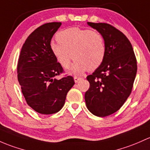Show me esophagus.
<instances>
[{
    "label": "esophagus",
    "instance_id": "obj_1",
    "mask_svg": "<svg viewBox=\"0 0 150 150\" xmlns=\"http://www.w3.org/2000/svg\"><path fill=\"white\" fill-rule=\"evenodd\" d=\"M81 79H82V78H80V77H77V76L74 77V80H75V83H78V82Z\"/></svg>",
    "mask_w": 150,
    "mask_h": 150
}]
</instances>
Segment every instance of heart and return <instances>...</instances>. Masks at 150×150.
Wrapping results in <instances>:
<instances>
[{
	"instance_id": "b5f03b06",
	"label": "heart",
	"mask_w": 150,
	"mask_h": 150,
	"mask_svg": "<svg viewBox=\"0 0 150 150\" xmlns=\"http://www.w3.org/2000/svg\"><path fill=\"white\" fill-rule=\"evenodd\" d=\"M58 42H52V52L64 69L70 67L75 59L71 73L81 75L88 70H95L103 62L105 56V42L97 31L72 27L57 34Z\"/></svg>"
}]
</instances>
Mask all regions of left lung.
<instances>
[{
	"label": "left lung",
	"instance_id": "1",
	"mask_svg": "<svg viewBox=\"0 0 150 150\" xmlns=\"http://www.w3.org/2000/svg\"><path fill=\"white\" fill-rule=\"evenodd\" d=\"M88 24L103 35L106 50L103 63L87 76L90 88L85 100L93 114L105 117L120 109L132 93L137 59L132 44L119 29L105 23Z\"/></svg>",
	"mask_w": 150,
	"mask_h": 150
}]
</instances>
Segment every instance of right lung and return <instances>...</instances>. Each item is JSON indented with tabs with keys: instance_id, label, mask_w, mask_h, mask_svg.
<instances>
[{
	"instance_id": "right-lung-1",
	"label": "right lung",
	"mask_w": 150,
	"mask_h": 150,
	"mask_svg": "<svg viewBox=\"0 0 150 150\" xmlns=\"http://www.w3.org/2000/svg\"><path fill=\"white\" fill-rule=\"evenodd\" d=\"M61 24L47 23L34 30L25 41L17 64L18 80L25 100L42 114L60 111L67 93L75 84L70 75L56 79L64 70L52 52L50 44Z\"/></svg>"
}]
</instances>
